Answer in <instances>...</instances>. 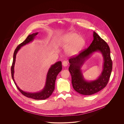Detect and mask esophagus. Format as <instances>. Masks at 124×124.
Listing matches in <instances>:
<instances>
[{
    "mask_svg": "<svg viewBox=\"0 0 124 124\" xmlns=\"http://www.w3.org/2000/svg\"><path fill=\"white\" fill-rule=\"evenodd\" d=\"M62 65H63L64 67H66V66L68 65V63H67V61H63V62H62Z\"/></svg>",
    "mask_w": 124,
    "mask_h": 124,
    "instance_id": "esophagus-1",
    "label": "esophagus"
}]
</instances>
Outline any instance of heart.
Returning a JSON list of instances; mask_svg holds the SVG:
<instances>
[{"instance_id":"b5f03b06","label":"heart","mask_w":124,"mask_h":124,"mask_svg":"<svg viewBox=\"0 0 124 124\" xmlns=\"http://www.w3.org/2000/svg\"><path fill=\"white\" fill-rule=\"evenodd\" d=\"M61 42L62 46L66 47L67 53L71 56L77 55L85 45V39L84 36L79 35L74 32L67 33L61 38Z\"/></svg>"}]
</instances>
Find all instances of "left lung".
Segmentation results:
<instances>
[{
  "label": "left lung",
  "mask_w": 124,
  "mask_h": 124,
  "mask_svg": "<svg viewBox=\"0 0 124 124\" xmlns=\"http://www.w3.org/2000/svg\"><path fill=\"white\" fill-rule=\"evenodd\" d=\"M93 40L88 48L78 56L69 59V68L71 83L74 90L78 93L89 95L101 91L106 87L112 70L110 50L106 42L95 32H93ZM101 53L103 58L102 71L95 80H87L84 77L81 68L86 60L94 53Z\"/></svg>",
  "instance_id": "left-lung-1"
}]
</instances>
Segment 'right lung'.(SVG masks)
<instances>
[{
	"label": "right lung",
	"instance_id": "obj_1",
	"mask_svg": "<svg viewBox=\"0 0 124 124\" xmlns=\"http://www.w3.org/2000/svg\"><path fill=\"white\" fill-rule=\"evenodd\" d=\"M38 33L39 32H36L32 34L29 35L23 42H22L19 45H18L17 48L15 49L13 54V60L11 68V72L12 78L15 85H16L18 90L20 92V93L22 94H23L24 96L28 98H32L35 100H45L49 98L52 95V93L54 90L55 82L57 76L62 70L61 61L57 62L54 64H53L51 66L47 74L45 85L43 88L39 92L36 93H30L23 91L17 85L14 78V66L16 62V55L18 51L23 46L33 41L35 39L36 36Z\"/></svg>",
	"mask_w": 124,
	"mask_h": 124
}]
</instances>
